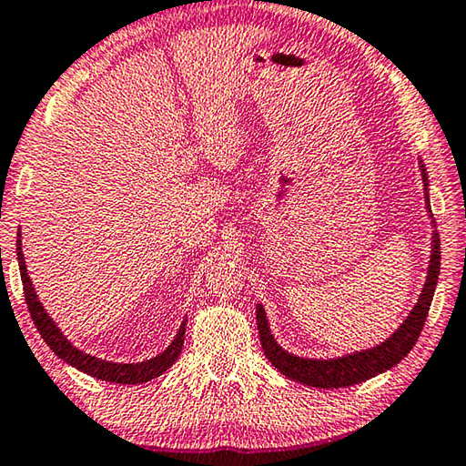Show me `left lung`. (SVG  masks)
Masks as SVG:
<instances>
[{"mask_svg":"<svg viewBox=\"0 0 466 466\" xmlns=\"http://www.w3.org/2000/svg\"><path fill=\"white\" fill-rule=\"evenodd\" d=\"M421 175L423 183L428 187V175L421 164ZM428 191V188H425ZM428 199V195H425ZM430 203V201H428ZM440 275V236L433 232L431 238V258H430V269L428 279L420 299H417L415 309L405 319L403 325L397 329V333H392L390 339H386L382 345H376L372 350L351 353V356L337 358V360H304L296 358L291 353L283 351L281 347L275 343V339L267 325V317L263 306H257V329L261 335V345L267 360L279 370L281 374L296 382L317 386V389H343V386H351L358 382H364L368 378L376 374H382L384 370L397 366L409 351L413 350V345L421 335V329L428 319L433 289H436Z\"/></svg>","mask_w":466,"mask_h":466,"instance_id":"obj_1","label":"left lung"}]
</instances>
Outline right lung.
<instances>
[{
	"instance_id": "add662e5",
	"label": "right lung",
	"mask_w": 466,
	"mask_h": 466,
	"mask_svg": "<svg viewBox=\"0 0 466 466\" xmlns=\"http://www.w3.org/2000/svg\"><path fill=\"white\" fill-rule=\"evenodd\" d=\"M15 252H18L20 278H22V286H25L26 306H28L30 317H33V320H35V327L38 329V333H41V337L45 339V343L55 351V356L61 358L63 361H67L69 366L77 368L84 374L98 378V380L116 382V384H141V382H147V380H152V378H157L160 374H164L178 360L180 350H183V343H185L187 320H183V325H180L175 341L168 345L167 351H162L160 356H156L152 360L141 361V364H113V361L98 360V358L90 356V353L80 351L77 347L69 343L66 337H63L57 325L53 322V319L45 312L43 304L38 302L35 288H33V281H30V278H28L25 255H22L20 234H18V244H15Z\"/></svg>"
}]
</instances>
